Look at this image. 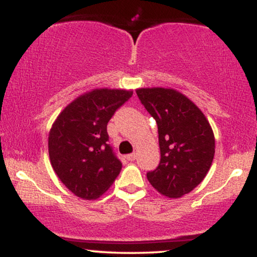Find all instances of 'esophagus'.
Returning a JSON list of instances; mask_svg holds the SVG:
<instances>
[{
  "instance_id": "obj_1",
  "label": "esophagus",
  "mask_w": 257,
  "mask_h": 257,
  "mask_svg": "<svg viewBox=\"0 0 257 257\" xmlns=\"http://www.w3.org/2000/svg\"><path fill=\"white\" fill-rule=\"evenodd\" d=\"M135 158H137V153H131V155L126 156L128 161H135Z\"/></svg>"
}]
</instances>
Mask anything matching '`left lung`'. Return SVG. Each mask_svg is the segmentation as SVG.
<instances>
[{
  "label": "left lung",
  "instance_id": "obj_1",
  "mask_svg": "<svg viewBox=\"0 0 257 257\" xmlns=\"http://www.w3.org/2000/svg\"><path fill=\"white\" fill-rule=\"evenodd\" d=\"M156 119L161 161L147 180L163 196L180 198L197 187L210 169L214 133L203 112L179 91L166 88L137 90Z\"/></svg>",
  "mask_w": 257,
  "mask_h": 257
}]
</instances>
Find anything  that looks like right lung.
Listing matches in <instances>:
<instances>
[{"mask_svg": "<svg viewBox=\"0 0 257 257\" xmlns=\"http://www.w3.org/2000/svg\"><path fill=\"white\" fill-rule=\"evenodd\" d=\"M132 95V90H91L67 105L53 124L48 138L52 167L79 198H98L119 175L122 162L108 143L107 123Z\"/></svg>", "mask_w": 257, "mask_h": 257, "instance_id": "right-lung-1", "label": "right lung"}]
</instances>
